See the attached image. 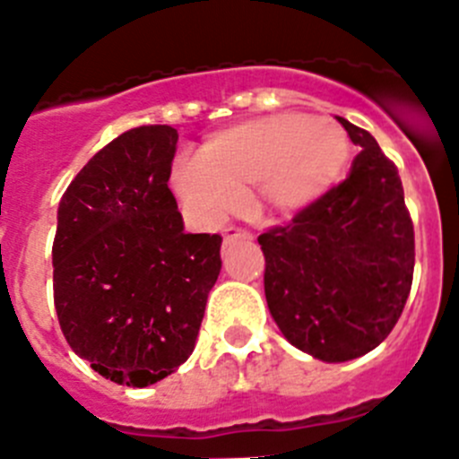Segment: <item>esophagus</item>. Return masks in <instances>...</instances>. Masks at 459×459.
<instances>
[{
	"label": "esophagus",
	"instance_id": "obj_1",
	"mask_svg": "<svg viewBox=\"0 0 459 459\" xmlns=\"http://www.w3.org/2000/svg\"><path fill=\"white\" fill-rule=\"evenodd\" d=\"M236 240H252V234L245 230H236V228H228L225 230V236H223V249L230 247L231 243H236Z\"/></svg>",
	"mask_w": 459,
	"mask_h": 459
}]
</instances>
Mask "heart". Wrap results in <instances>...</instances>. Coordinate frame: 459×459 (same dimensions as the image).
Wrapping results in <instances>:
<instances>
[{
	"label": "heart",
	"mask_w": 459,
	"mask_h": 459,
	"mask_svg": "<svg viewBox=\"0 0 459 459\" xmlns=\"http://www.w3.org/2000/svg\"><path fill=\"white\" fill-rule=\"evenodd\" d=\"M348 158L351 140L337 120L276 113L214 135L198 160L180 162L174 185L205 221L223 219L254 185V214L279 219L319 203L339 183Z\"/></svg>",
	"instance_id": "obj_1"
}]
</instances>
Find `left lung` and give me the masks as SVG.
Segmentation results:
<instances>
[{
	"mask_svg": "<svg viewBox=\"0 0 459 459\" xmlns=\"http://www.w3.org/2000/svg\"><path fill=\"white\" fill-rule=\"evenodd\" d=\"M337 120L361 147L351 176L290 225L258 236L272 319L294 348L328 364L357 359L388 337L415 267L397 167L368 131Z\"/></svg>",
	"mask_w": 459,
	"mask_h": 459,
	"instance_id": "8db88e82",
	"label": "left lung"
}]
</instances>
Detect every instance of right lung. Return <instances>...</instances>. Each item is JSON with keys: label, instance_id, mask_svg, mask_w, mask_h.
Instances as JSON below:
<instances>
[{"label": "right lung", "instance_id": "add662e5", "mask_svg": "<svg viewBox=\"0 0 459 459\" xmlns=\"http://www.w3.org/2000/svg\"><path fill=\"white\" fill-rule=\"evenodd\" d=\"M178 131L138 126L100 149L57 207L53 299L71 351L144 388L196 346L221 272L219 234H187L169 189Z\"/></svg>", "mask_w": 459, "mask_h": 459}]
</instances>
